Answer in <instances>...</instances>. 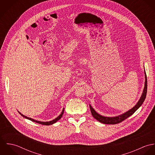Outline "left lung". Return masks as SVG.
Instances as JSON below:
<instances>
[{
    "label": "left lung",
    "mask_w": 155,
    "mask_h": 155,
    "mask_svg": "<svg viewBox=\"0 0 155 155\" xmlns=\"http://www.w3.org/2000/svg\"><path fill=\"white\" fill-rule=\"evenodd\" d=\"M144 74H145V84H144V88L143 89V92L141 97H140V99L139 100L138 103L136 104V105L134 107H133L131 109H130V110H128L119 116H117L105 117V116L99 114L92 107V106L91 105H89L90 110L91 111V114H92V116L101 123H103L104 124L114 125V124H119V123L122 122L123 120H124L125 119H127L128 117L131 116L134 113V112L142 105V104L143 103V102L145 100V98L146 97L147 89V76H146V71H144Z\"/></svg>",
    "instance_id": "left-lung-1"
}]
</instances>
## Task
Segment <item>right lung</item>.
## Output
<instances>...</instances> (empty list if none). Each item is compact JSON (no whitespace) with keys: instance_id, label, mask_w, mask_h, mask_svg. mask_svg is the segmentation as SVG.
<instances>
[{"instance_id":"right-lung-1","label":"right lung","mask_w":155,"mask_h":155,"mask_svg":"<svg viewBox=\"0 0 155 155\" xmlns=\"http://www.w3.org/2000/svg\"><path fill=\"white\" fill-rule=\"evenodd\" d=\"M64 108H63L61 113L57 118H55V119H54V120H51V121H49V122H41V121H38V120H35V119H31V118H30V117H27V116L23 115L20 111H18V112H19V113L22 116V117H25V118H26V119H28V120H31V121H33V122H36V123H38V124H41V125H52V124H55V122H57L58 120H59L61 118V117H62V116H63V113H64Z\"/></svg>"}]
</instances>
